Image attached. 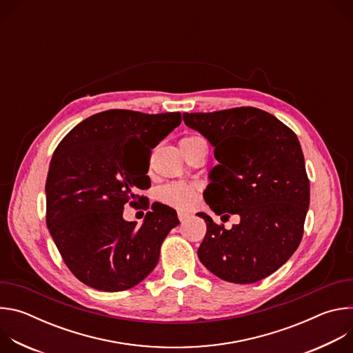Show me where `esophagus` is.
Returning <instances> with one entry per match:
<instances>
[{
	"instance_id": "obj_1",
	"label": "esophagus",
	"mask_w": 353,
	"mask_h": 353,
	"mask_svg": "<svg viewBox=\"0 0 353 353\" xmlns=\"http://www.w3.org/2000/svg\"><path fill=\"white\" fill-rule=\"evenodd\" d=\"M177 216H179L180 222H184L185 219L190 218V214H188V212H184V211H179V212H177Z\"/></svg>"
}]
</instances>
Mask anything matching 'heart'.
Instances as JSON below:
<instances>
[{"label": "heart", "mask_w": 353, "mask_h": 353, "mask_svg": "<svg viewBox=\"0 0 353 353\" xmlns=\"http://www.w3.org/2000/svg\"><path fill=\"white\" fill-rule=\"evenodd\" d=\"M198 139V137H184L180 139V146L188 145ZM195 187L181 181L168 183L159 188V198L165 204L176 208H188L195 199Z\"/></svg>", "instance_id": "b5f03b06"}]
</instances>
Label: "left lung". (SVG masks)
<instances>
[{"label":"left lung","mask_w":353,"mask_h":353,"mask_svg":"<svg viewBox=\"0 0 353 353\" xmlns=\"http://www.w3.org/2000/svg\"><path fill=\"white\" fill-rule=\"evenodd\" d=\"M185 125L203 134L219 162L204 198L216 215L237 214L230 230L199 212L207 223L198 259L214 275L254 283L282 267L303 236L310 183L296 134L256 108L183 113Z\"/></svg>","instance_id":"1"}]
</instances>
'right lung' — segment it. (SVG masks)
Returning a JSON list of instances; mask_svg holds the SVG:
<instances>
[{"mask_svg":"<svg viewBox=\"0 0 353 353\" xmlns=\"http://www.w3.org/2000/svg\"><path fill=\"white\" fill-rule=\"evenodd\" d=\"M180 123L179 112L106 110L75 125L54 150L46 222L65 265L85 285L120 292L157 267L165 237L180 222L161 203L152 204L141 227L123 221L125 203L149 209V201L135 194L150 187L149 163L131 155L130 146L139 143L149 159L150 149Z\"/></svg>","mask_w":353,"mask_h":353,"instance_id":"right-lung-1","label":"right lung"}]
</instances>
